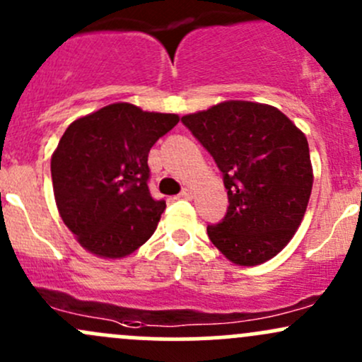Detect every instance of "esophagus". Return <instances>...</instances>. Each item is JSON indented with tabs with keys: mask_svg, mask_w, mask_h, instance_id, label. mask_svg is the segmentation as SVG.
<instances>
[{
	"mask_svg": "<svg viewBox=\"0 0 362 362\" xmlns=\"http://www.w3.org/2000/svg\"><path fill=\"white\" fill-rule=\"evenodd\" d=\"M180 196L184 197V199H191V197L194 196V191L191 187H185V189H182V192H180Z\"/></svg>",
	"mask_w": 362,
	"mask_h": 362,
	"instance_id": "esophagus-1",
	"label": "esophagus"
}]
</instances>
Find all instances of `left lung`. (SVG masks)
<instances>
[{"instance_id": "obj_1", "label": "left lung", "mask_w": 362, "mask_h": 362, "mask_svg": "<svg viewBox=\"0 0 362 362\" xmlns=\"http://www.w3.org/2000/svg\"><path fill=\"white\" fill-rule=\"evenodd\" d=\"M182 123L215 159L229 208L208 238L235 265L276 257L302 223L312 191L305 135L279 109L229 100Z\"/></svg>"}]
</instances>
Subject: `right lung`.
<instances>
[{
	"label": "right lung",
	"instance_id": "obj_1",
	"mask_svg": "<svg viewBox=\"0 0 362 362\" xmlns=\"http://www.w3.org/2000/svg\"><path fill=\"white\" fill-rule=\"evenodd\" d=\"M177 123V114L119 102L69 124L52 156V182L60 216L83 248L123 258L154 234L166 203L151 196L147 158Z\"/></svg>",
	"mask_w": 362,
	"mask_h": 362
}]
</instances>
